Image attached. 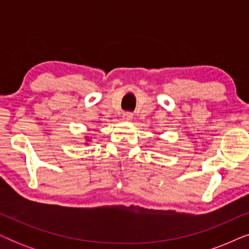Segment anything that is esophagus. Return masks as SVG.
<instances>
[{
  "instance_id": "obj_1",
  "label": "esophagus",
  "mask_w": 249,
  "mask_h": 249,
  "mask_svg": "<svg viewBox=\"0 0 249 249\" xmlns=\"http://www.w3.org/2000/svg\"><path fill=\"white\" fill-rule=\"evenodd\" d=\"M124 121H131L132 120V114L129 113V112H125V113H124Z\"/></svg>"
}]
</instances>
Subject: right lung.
Instances as JSON below:
<instances>
[{
  "instance_id": "right-lung-1",
  "label": "right lung",
  "mask_w": 249,
  "mask_h": 249,
  "mask_svg": "<svg viewBox=\"0 0 249 249\" xmlns=\"http://www.w3.org/2000/svg\"><path fill=\"white\" fill-rule=\"evenodd\" d=\"M84 139H85V142H84L85 145H88V142H91V138L89 137V136H85Z\"/></svg>"
}]
</instances>
